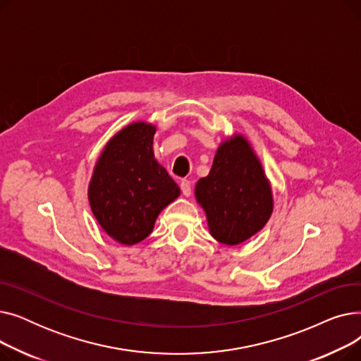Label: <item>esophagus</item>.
<instances>
[{"label":"esophagus","instance_id":"34e87169","mask_svg":"<svg viewBox=\"0 0 361 361\" xmlns=\"http://www.w3.org/2000/svg\"><path fill=\"white\" fill-rule=\"evenodd\" d=\"M180 187H181V192L185 197H188L192 195V181L190 180H181L180 183Z\"/></svg>","mask_w":361,"mask_h":361}]
</instances>
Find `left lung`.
<instances>
[{
	"mask_svg": "<svg viewBox=\"0 0 361 361\" xmlns=\"http://www.w3.org/2000/svg\"><path fill=\"white\" fill-rule=\"evenodd\" d=\"M195 195L206 212L212 237L226 245L255 235L274 211L271 184L241 135L218 147L209 176L197 181Z\"/></svg>",
	"mask_w": 361,
	"mask_h": 361,
	"instance_id": "8db88e82",
	"label": "left lung"
}]
</instances>
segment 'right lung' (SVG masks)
Returning <instances> with one entry per match:
<instances>
[{
  "mask_svg": "<svg viewBox=\"0 0 361 361\" xmlns=\"http://www.w3.org/2000/svg\"><path fill=\"white\" fill-rule=\"evenodd\" d=\"M155 126L133 123L102 150L89 184L92 212L116 241L145 240L159 212L180 196V187L154 155Z\"/></svg>",
  "mask_w": 361,
  "mask_h": 361,
  "instance_id": "obj_1",
  "label": "right lung"
}]
</instances>
